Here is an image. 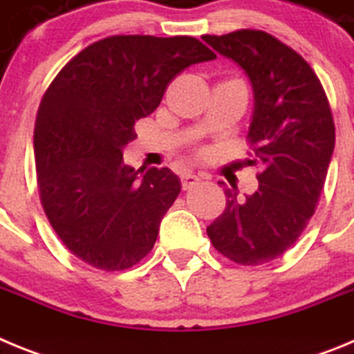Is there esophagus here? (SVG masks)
<instances>
[{
    "mask_svg": "<svg viewBox=\"0 0 354 354\" xmlns=\"http://www.w3.org/2000/svg\"><path fill=\"white\" fill-rule=\"evenodd\" d=\"M180 183H183V189H192L193 186H196V184L200 183V177L198 175L192 174V171H187V174H183Z\"/></svg>",
    "mask_w": 354,
    "mask_h": 354,
    "instance_id": "esophagus-1",
    "label": "esophagus"
}]
</instances>
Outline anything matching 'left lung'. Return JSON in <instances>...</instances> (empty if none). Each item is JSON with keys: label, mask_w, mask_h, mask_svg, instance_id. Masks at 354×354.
Masks as SVG:
<instances>
[{"label": "left lung", "mask_w": 354, "mask_h": 354, "mask_svg": "<svg viewBox=\"0 0 354 354\" xmlns=\"http://www.w3.org/2000/svg\"><path fill=\"white\" fill-rule=\"evenodd\" d=\"M202 40L252 84L248 138L264 168L253 195L225 189L227 207L207 236L230 261L264 264L286 253L314 214L335 147L333 117L310 65L274 37L239 30Z\"/></svg>", "instance_id": "obj_1"}]
</instances>
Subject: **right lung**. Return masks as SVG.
I'll return each instance as SVG.
<instances>
[{
	"label": "right lung",
	"mask_w": 354,
	"mask_h": 354,
	"mask_svg": "<svg viewBox=\"0 0 354 354\" xmlns=\"http://www.w3.org/2000/svg\"><path fill=\"white\" fill-rule=\"evenodd\" d=\"M214 58L193 37L117 35L58 72L37 115V180L48 220L81 261L122 271L152 250L183 186L170 168L134 170L124 149L168 83Z\"/></svg>",
	"instance_id": "obj_1"
}]
</instances>
